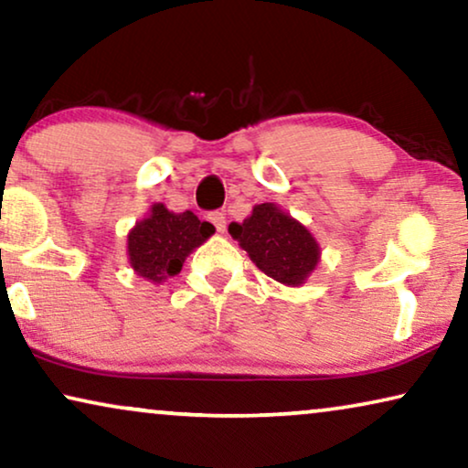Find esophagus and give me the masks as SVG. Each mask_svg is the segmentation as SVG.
Wrapping results in <instances>:
<instances>
[{
    "mask_svg": "<svg viewBox=\"0 0 468 468\" xmlns=\"http://www.w3.org/2000/svg\"><path fill=\"white\" fill-rule=\"evenodd\" d=\"M209 222L214 224L218 233H224V230H227V218H224L222 211H211V214H209Z\"/></svg>",
    "mask_w": 468,
    "mask_h": 468,
    "instance_id": "1",
    "label": "esophagus"
}]
</instances>
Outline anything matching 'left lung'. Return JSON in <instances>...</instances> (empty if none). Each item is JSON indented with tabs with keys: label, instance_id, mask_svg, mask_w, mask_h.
I'll list each match as a JSON object with an SVG mask.
<instances>
[{
	"label": "left lung",
	"instance_id": "left-lung-1",
	"mask_svg": "<svg viewBox=\"0 0 468 468\" xmlns=\"http://www.w3.org/2000/svg\"><path fill=\"white\" fill-rule=\"evenodd\" d=\"M229 233L261 271L286 286H302L321 259L313 233L273 203L254 205L244 222L229 224Z\"/></svg>",
	"mask_w": 468,
	"mask_h": 468
}]
</instances>
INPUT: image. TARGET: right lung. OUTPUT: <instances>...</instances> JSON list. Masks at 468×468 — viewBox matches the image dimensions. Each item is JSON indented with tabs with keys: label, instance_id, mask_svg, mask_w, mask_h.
<instances>
[{
	"label": "right lung",
	"instance_id": "right-lung-1",
	"mask_svg": "<svg viewBox=\"0 0 468 468\" xmlns=\"http://www.w3.org/2000/svg\"><path fill=\"white\" fill-rule=\"evenodd\" d=\"M214 224L198 220L192 211L173 214L162 203L128 233V259L136 276L160 284L182 271L188 254L214 235Z\"/></svg>",
	"mask_w": 468,
	"mask_h": 468
}]
</instances>
